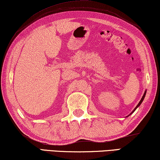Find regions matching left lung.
I'll return each instance as SVG.
<instances>
[{"instance_id": "1", "label": "left lung", "mask_w": 160, "mask_h": 160, "mask_svg": "<svg viewBox=\"0 0 160 160\" xmlns=\"http://www.w3.org/2000/svg\"><path fill=\"white\" fill-rule=\"evenodd\" d=\"M146 92H146V91H145V92H144V95H143V96H142V98L141 101H139V103H138V105H137V107H136V108H134V110H133V111H132V113H133V111H134L136 110V109H137V108H138V107H139V106H140V104H141V103H142V102L143 101V100H144V97H145V95H146ZM132 113H131V114H132ZM131 114H130V115H131Z\"/></svg>"}]
</instances>
